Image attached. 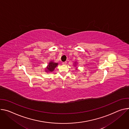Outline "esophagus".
<instances>
[{
  "mask_svg": "<svg viewBox=\"0 0 129 129\" xmlns=\"http://www.w3.org/2000/svg\"><path fill=\"white\" fill-rule=\"evenodd\" d=\"M66 64H67V62H64L62 63V64H63V65H66Z\"/></svg>",
  "mask_w": 129,
  "mask_h": 129,
  "instance_id": "1",
  "label": "esophagus"
}]
</instances>
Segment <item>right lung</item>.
Masks as SVG:
<instances>
[{
  "label": "right lung",
  "instance_id": "add662e5",
  "mask_svg": "<svg viewBox=\"0 0 129 129\" xmlns=\"http://www.w3.org/2000/svg\"><path fill=\"white\" fill-rule=\"evenodd\" d=\"M57 63H54L53 62H50L49 63V65H48L47 67V69L46 70V72H52L54 71V68L56 67V66L57 65Z\"/></svg>",
  "mask_w": 129,
  "mask_h": 129
}]
</instances>
